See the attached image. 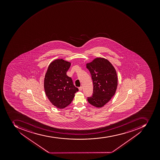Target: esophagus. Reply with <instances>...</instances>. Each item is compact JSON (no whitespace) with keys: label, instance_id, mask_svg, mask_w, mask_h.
<instances>
[{"label":"esophagus","instance_id":"esophagus-1","mask_svg":"<svg viewBox=\"0 0 160 160\" xmlns=\"http://www.w3.org/2000/svg\"><path fill=\"white\" fill-rule=\"evenodd\" d=\"M82 89H83V87H82V86L79 87V90L80 91L82 90Z\"/></svg>","mask_w":160,"mask_h":160}]
</instances>
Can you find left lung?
<instances>
[{
  "label": "left lung",
  "mask_w": 160,
  "mask_h": 160,
  "mask_svg": "<svg viewBox=\"0 0 160 160\" xmlns=\"http://www.w3.org/2000/svg\"><path fill=\"white\" fill-rule=\"evenodd\" d=\"M86 67L93 83V95L88 97L87 100L91 105L101 108L115 94L118 86L116 71L110 62L104 58L95 59L87 63Z\"/></svg>",
  "instance_id": "8db88e82"
}]
</instances>
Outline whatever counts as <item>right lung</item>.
<instances>
[{
    "instance_id": "1",
    "label": "right lung",
    "mask_w": 160,
    "mask_h": 160,
    "mask_svg": "<svg viewBox=\"0 0 160 160\" xmlns=\"http://www.w3.org/2000/svg\"><path fill=\"white\" fill-rule=\"evenodd\" d=\"M70 66V62L62 59L55 60L50 64L45 76L44 87L46 96L59 109L68 106L79 90L71 78L66 74Z\"/></svg>"
}]
</instances>
